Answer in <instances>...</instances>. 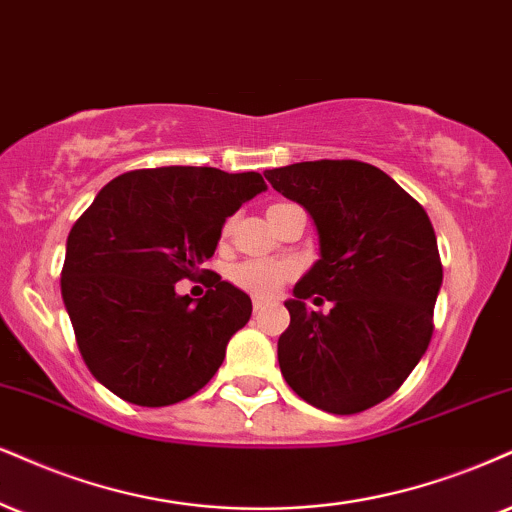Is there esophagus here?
<instances>
[{"label":"esophagus","mask_w":512,"mask_h":512,"mask_svg":"<svg viewBox=\"0 0 512 512\" xmlns=\"http://www.w3.org/2000/svg\"><path fill=\"white\" fill-rule=\"evenodd\" d=\"M268 306V299H261V296H256L254 299V311L258 313V311H263V308Z\"/></svg>","instance_id":"1"}]
</instances>
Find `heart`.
I'll list each match as a JSON object with an SVG mask.
<instances>
[{
    "mask_svg": "<svg viewBox=\"0 0 512 512\" xmlns=\"http://www.w3.org/2000/svg\"><path fill=\"white\" fill-rule=\"evenodd\" d=\"M230 227V225H227ZM299 273V263L292 258H273V256H256L244 258L230 268V280L239 289L254 296H273L294 280Z\"/></svg>",
    "mask_w": 512,
    "mask_h": 512,
    "instance_id": "heart-1",
    "label": "heart"
}]
</instances>
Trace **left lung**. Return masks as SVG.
I'll return each instance as SVG.
<instances>
[{
    "mask_svg": "<svg viewBox=\"0 0 512 512\" xmlns=\"http://www.w3.org/2000/svg\"><path fill=\"white\" fill-rule=\"evenodd\" d=\"M266 178L311 213L320 237V261L285 301L282 377L315 408L363 413L389 399L430 346L444 277L430 216L363 161L292 163ZM323 295L330 314L305 308Z\"/></svg>",
    "mask_w": 512,
    "mask_h": 512,
    "instance_id": "1",
    "label": "left lung"
}]
</instances>
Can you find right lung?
<instances>
[{"label":"right lung","instance_id":"obj_1","mask_svg":"<svg viewBox=\"0 0 512 512\" xmlns=\"http://www.w3.org/2000/svg\"><path fill=\"white\" fill-rule=\"evenodd\" d=\"M266 189L261 173L166 166L118 175L75 220L61 296L82 361L123 401L161 408L216 375L225 346L249 323L251 299L201 263L227 216ZM202 278L197 305L174 282Z\"/></svg>","mask_w":512,"mask_h":512}]
</instances>
